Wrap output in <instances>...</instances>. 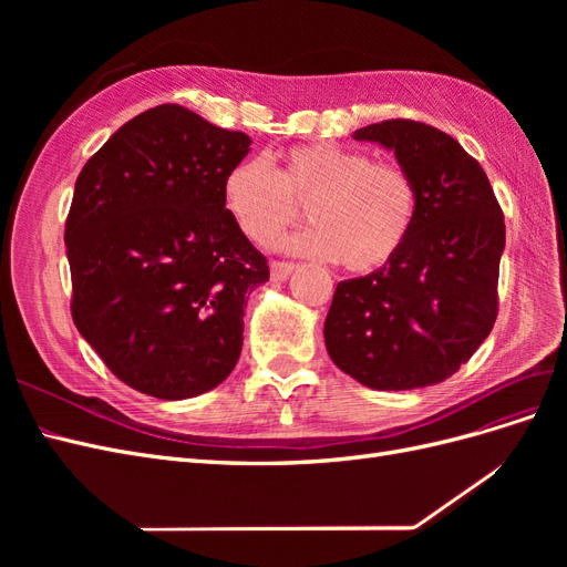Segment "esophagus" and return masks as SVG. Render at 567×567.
<instances>
[{
  "instance_id": "34e87169",
  "label": "esophagus",
  "mask_w": 567,
  "mask_h": 567,
  "mask_svg": "<svg viewBox=\"0 0 567 567\" xmlns=\"http://www.w3.org/2000/svg\"><path fill=\"white\" fill-rule=\"evenodd\" d=\"M296 269L293 262H284V260H274L271 262V279L274 281H284L290 277V271Z\"/></svg>"
}]
</instances>
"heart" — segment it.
I'll list each match as a JSON object with an SVG mask.
<instances>
[{
  "label": "heart",
  "instance_id": "1",
  "mask_svg": "<svg viewBox=\"0 0 567 567\" xmlns=\"http://www.w3.org/2000/svg\"><path fill=\"white\" fill-rule=\"evenodd\" d=\"M221 196L238 229L265 248L279 244L307 205L315 227L296 236L290 248L340 260L354 274L392 262L419 213L416 182L402 165L336 144L293 146L279 153L274 167L238 163Z\"/></svg>",
  "mask_w": 567,
  "mask_h": 567
}]
</instances>
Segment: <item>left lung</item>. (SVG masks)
Masks as SVG:
<instances>
[{
  "mask_svg": "<svg viewBox=\"0 0 567 567\" xmlns=\"http://www.w3.org/2000/svg\"><path fill=\"white\" fill-rule=\"evenodd\" d=\"M352 136L394 151L416 182L419 213L392 262L336 286L326 350L373 390L442 383L483 346L499 312L502 205L485 169L437 127L394 117Z\"/></svg>",
  "mask_w": 567,
  "mask_h": 567,
  "instance_id": "1",
  "label": "left lung"
}]
</instances>
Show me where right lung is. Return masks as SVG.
Returning <instances> with one entry per match:
<instances>
[{
	"mask_svg": "<svg viewBox=\"0 0 567 567\" xmlns=\"http://www.w3.org/2000/svg\"><path fill=\"white\" fill-rule=\"evenodd\" d=\"M250 136L163 104L132 117L75 182L65 219L71 315L125 385L196 398L234 371L267 257L225 208Z\"/></svg>",
	"mask_w": 567,
	"mask_h": 567,
	"instance_id": "add662e5",
	"label": "right lung"
}]
</instances>
